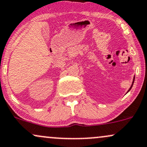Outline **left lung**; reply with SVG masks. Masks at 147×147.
Returning <instances> with one entry per match:
<instances>
[{
    "label": "left lung",
    "mask_w": 147,
    "mask_h": 147,
    "mask_svg": "<svg viewBox=\"0 0 147 147\" xmlns=\"http://www.w3.org/2000/svg\"><path fill=\"white\" fill-rule=\"evenodd\" d=\"M134 80H135V77H134V80H133V82H132V84H131V87H130V88L129 89V90H128V92H129L130 91V90L131 89V88H132V86H133V85H134Z\"/></svg>",
    "instance_id": "left-lung-1"
}]
</instances>
